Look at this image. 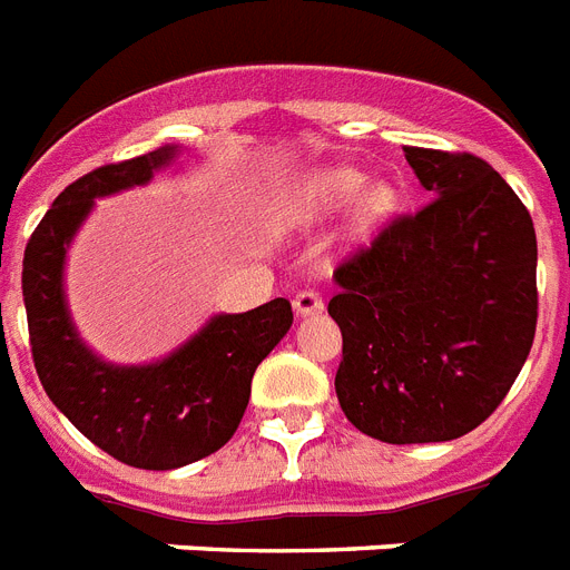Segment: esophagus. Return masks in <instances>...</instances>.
<instances>
[{"label":"esophagus","mask_w":570,"mask_h":570,"mask_svg":"<svg viewBox=\"0 0 570 570\" xmlns=\"http://www.w3.org/2000/svg\"><path fill=\"white\" fill-rule=\"evenodd\" d=\"M323 296L317 294V291H299V294L294 296V312L299 314V317H305V314H317L323 312Z\"/></svg>","instance_id":"34e87169"}]
</instances>
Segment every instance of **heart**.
Returning <instances> with one entry per match:
<instances>
[{"label": "heart", "instance_id": "1", "mask_svg": "<svg viewBox=\"0 0 570 570\" xmlns=\"http://www.w3.org/2000/svg\"><path fill=\"white\" fill-rule=\"evenodd\" d=\"M364 186V174L355 168H320V171L305 174L288 195L282 197L279 215L291 220H317L332 212L343 209L352 197ZM396 209V195L390 186H366L355 204L352 215V229L355 235H370L375 227Z\"/></svg>", "mask_w": 570, "mask_h": 570}]
</instances>
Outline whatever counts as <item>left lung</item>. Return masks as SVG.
I'll list each match as a JSON object with an SVG mask.
<instances>
[{
	"instance_id": "8db88e82",
	"label": "left lung",
	"mask_w": 570,
	"mask_h": 570,
	"mask_svg": "<svg viewBox=\"0 0 570 570\" xmlns=\"http://www.w3.org/2000/svg\"><path fill=\"white\" fill-rule=\"evenodd\" d=\"M404 159L434 200L337 265L335 390L366 436L445 443L489 420L528 361L535 229L487 159L434 148H404Z\"/></svg>"
}]
</instances>
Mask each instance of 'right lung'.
Here are the masks:
<instances>
[{"label":"right lung","instance_id":"obj_1","mask_svg":"<svg viewBox=\"0 0 570 570\" xmlns=\"http://www.w3.org/2000/svg\"><path fill=\"white\" fill-rule=\"evenodd\" d=\"M174 145L110 163L66 186L26 244L22 299L42 390L87 440L136 469H180L209 458L235 434L256 366L294 323L288 299L212 317L157 364L112 366L75 332L63 296V262L96 197L142 186L168 166Z\"/></svg>","mask_w":570,"mask_h":570}]
</instances>
